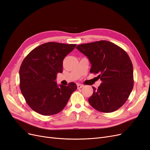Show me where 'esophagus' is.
<instances>
[{
	"label": "esophagus",
	"instance_id": "obj_1",
	"mask_svg": "<svg viewBox=\"0 0 150 150\" xmlns=\"http://www.w3.org/2000/svg\"><path fill=\"white\" fill-rule=\"evenodd\" d=\"M77 87H78V89L82 88L84 87V85L81 84H77Z\"/></svg>",
	"mask_w": 150,
	"mask_h": 150
}]
</instances>
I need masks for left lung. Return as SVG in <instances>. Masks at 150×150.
<instances>
[{
  "label": "left lung",
  "instance_id": "8db88e82",
  "mask_svg": "<svg viewBox=\"0 0 150 150\" xmlns=\"http://www.w3.org/2000/svg\"><path fill=\"white\" fill-rule=\"evenodd\" d=\"M77 49L87 56L91 64L90 72L99 74L102 83L88 101L100 112H111L126 103L133 88V67L128 54L107 40L79 44Z\"/></svg>",
  "mask_w": 150,
  "mask_h": 150
}]
</instances>
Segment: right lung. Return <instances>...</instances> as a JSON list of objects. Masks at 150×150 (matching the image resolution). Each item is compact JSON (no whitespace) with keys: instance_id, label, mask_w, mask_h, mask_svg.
<instances>
[{"instance_id":"right-lung-1","label":"right lung","mask_w":150,"mask_h":150,"mask_svg":"<svg viewBox=\"0 0 150 150\" xmlns=\"http://www.w3.org/2000/svg\"><path fill=\"white\" fill-rule=\"evenodd\" d=\"M76 44L50 42L31 51L22 61L19 70L20 89L29 107L39 114H57L66 106L77 89L74 83L57 86L58 72H62L64 57Z\"/></svg>"}]
</instances>
